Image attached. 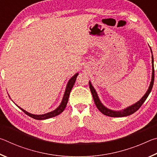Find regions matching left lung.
Listing matches in <instances>:
<instances>
[{
	"label": "left lung",
	"instance_id": "obj_1",
	"mask_svg": "<svg viewBox=\"0 0 157 157\" xmlns=\"http://www.w3.org/2000/svg\"><path fill=\"white\" fill-rule=\"evenodd\" d=\"M152 52V50H151ZM152 81H151V83L150 85V87L147 90V91L146 92V94L144 95L141 99H140L139 102H137L136 104L133 105L130 107H127L125 109H124L123 111H112L109 109L106 108L105 106H103L102 103L100 102V101L98 98V96L97 95V93L95 91V90L94 89V87L91 84V82H89V88L90 90H91V92L93 95V98H94V102L95 105H96L97 108L99 109L101 113L104 114V115H106L107 116H110V117H124V116H129L131 114L134 113V112L139 109V108L141 107L142 105L143 104V102H145V100L147 99V98L148 97L150 93L152 91L153 84H154V81H155V69H154V58L153 56H152Z\"/></svg>",
	"mask_w": 157,
	"mask_h": 157
}]
</instances>
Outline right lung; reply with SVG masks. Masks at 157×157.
<instances>
[{
  "label": "right lung",
  "mask_w": 157,
  "mask_h": 157,
  "mask_svg": "<svg viewBox=\"0 0 157 157\" xmlns=\"http://www.w3.org/2000/svg\"><path fill=\"white\" fill-rule=\"evenodd\" d=\"M78 73L75 74V75H74L68 82V84H67V86H66V91H65L64 95H63L62 102V103H61V105L59 106V107H57L55 110L51 111V112L46 113V114H42V115H34V114H32V113L27 112V111L23 110V109L20 108L19 107H19L26 114V115L30 116L31 118L36 119V120H45V119H48V118H52V117H55L57 115H59V114L63 112V111L64 110V109L66 108V105H67V102L68 100L69 95H70L71 91L73 87V85H74V84H75L76 78H77V77H78Z\"/></svg>",
  "instance_id": "1"
}]
</instances>
